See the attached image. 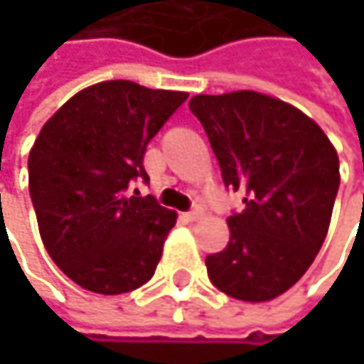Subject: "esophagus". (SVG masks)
I'll return each mask as SVG.
<instances>
[{"label":"esophagus","mask_w":364,"mask_h":364,"mask_svg":"<svg viewBox=\"0 0 364 364\" xmlns=\"http://www.w3.org/2000/svg\"><path fill=\"white\" fill-rule=\"evenodd\" d=\"M200 217V213L198 210H189V213H183V219L185 221H196Z\"/></svg>","instance_id":"34e87169"}]
</instances>
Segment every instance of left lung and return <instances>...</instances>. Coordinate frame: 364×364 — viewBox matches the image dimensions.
<instances>
[{"instance_id": "8db88e82", "label": "left lung", "mask_w": 364, "mask_h": 364, "mask_svg": "<svg viewBox=\"0 0 364 364\" xmlns=\"http://www.w3.org/2000/svg\"><path fill=\"white\" fill-rule=\"evenodd\" d=\"M189 109L225 187L245 191V208L228 217V247L206 257L208 278L234 299H274L325 242L339 189L337 151L306 113L253 90L198 95Z\"/></svg>"}]
</instances>
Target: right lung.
<instances>
[{
    "mask_svg": "<svg viewBox=\"0 0 364 364\" xmlns=\"http://www.w3.org/2000/svg\"><path fill=\"white\" fill-rule=\"evenodd\" d=\"M187 101L128 80L95 84L71 97L41 128L29 154V193L52 261L80 287L119 295L145 284L177 223L154 196L147 143Z\"/></svg>",
    "mask_w": 364,
    "mask_h": 364,
    "instance_id": "obj_1",
    "label": "right lung"
}]
</instances>
